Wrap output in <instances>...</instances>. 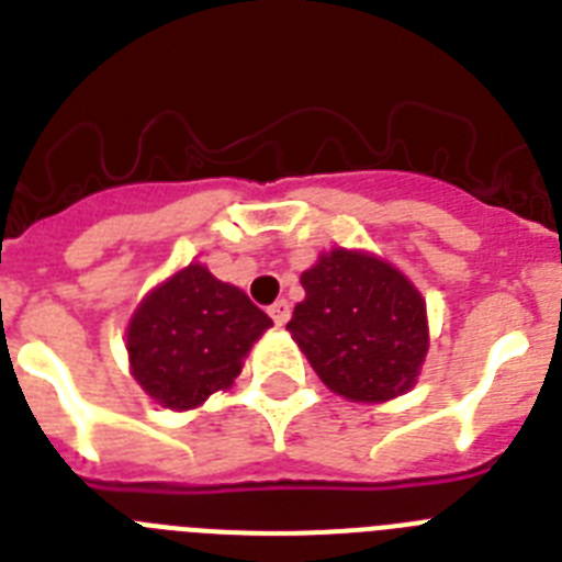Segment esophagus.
Returning a JSON list of instances; mask_svg holds the SVG:
<instances>
[{
  "instance_id": "obj_1",
  "label": "esophagus",
  "mask_w": 562,
  "mask_h": 562,
  "mask_svg": "<svg viewBox=\"0 0 562 562\" xmlns=\"http://www.w3.org/2000/svg\"><path fill=\"white\" fill-rule=\"evenodd\" d=\"M268 314H271V319L277 325H285V323H289V317H291V305L285 303V300H277V303L268 308Z\"/></svg>"
}]
</instances>
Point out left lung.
I'll list each match as a JSON object with an SVG mask.
<instances>
[{
	"instance_id": "8db88e82",
	"label": "left lung",
	"mask_w": 562,
	"mask_h": 562,
	"mask_svg": "<svg viewBox=\"0 0 562 562\" xmlns=\"http://www.w3.org/2000/svg\"><path fill=\"white\" fill-rule=\"evenodd\" d=\"M285 325L325 385L353 403L408 391L428 351L426 303L403 273L360 251L323 254L300 277Z\"/></svg>"
}]
</instances>
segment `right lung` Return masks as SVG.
I'll list each match as a JSON object with an SVG mask.
<instances>
[{"label":"right lung","instance_id":"1","mask_svg":"<svg viewBox=\"0 0 562 562\" xmlns=\"http://www.w3.org/2000/svg\"><path fill=\"white\" fill-rule=\"evenodd\" d=\"M268 325L271 317L245 291L220 282L209 268L188 266L136 308L128 325L131 369L159 405L193 408L234 383Z\"/></svg>","mask_w":562,"mask_h":562}]
</instances>
